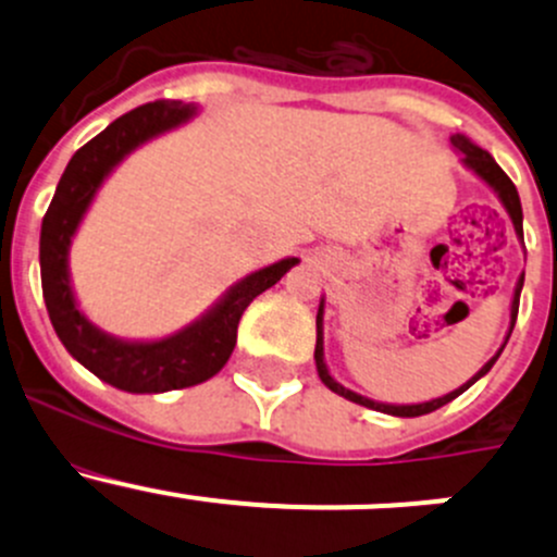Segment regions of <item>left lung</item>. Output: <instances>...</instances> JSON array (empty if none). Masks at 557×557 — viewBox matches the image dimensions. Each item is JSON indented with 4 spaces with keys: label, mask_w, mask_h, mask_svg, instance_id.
Instances as JSON below:
<instances>
[{
    "label": "left lung",
    "mask_w": 557,
    "mask_h": 557,
    "mask_svg": "<svg viewBox=\"0 0 557 557\" xmlns=\"http://www.w3.org/2000/svg\"><path fill=\"white\" fill-rule=\"evenodd\" d=\"M453 145H455V148L460 150V153H463L466 166H471V170H474L476 174H480V177L485 180V183L491 185L493 190H496L498 199H502V201H504V207H507L509 218H512L515 232H518L520 237H522V207H520V196H518V188H515L512 180L507 177V172H504L502 166H498L496 161H493V156L487 153V150L476 148V145H471L469 139L460 137V134H455V137H453ZM522 280H525V277H520L518 288H515V299H512V325H509V334H512L515 320H518V307H520ZM320 323H323V305H320V310H318V342H314V367H318L320 380H323V383L329 385L331 391H334V393H339V396H345V398H350V401L361 404V407L377 409V412H387V414H398V418H420V414L436 412V409H440V407H445V404H450L453 398H458L460 393L466 391V387L474 385L476 380L482 377V374L491 372V367H493V363H496V358L502 356V350H504V347H502V350H498L496 356H493L491 361H487L485 367H482L480 372H476L474 377L469 380V383L460 385L458 391L447 393V396H442V398H434V401H425V404H407V407H393V404H377V401H369V398H363V396H358V393L347 391V387H342L339 383H336L334 377H331L329 369H325V363H323V334H320ZM507 339H509V336H507ZM504 345H507V342H504Z\"/></svg>",
    "instance_id": "left-lung-1"
}]
</instances>
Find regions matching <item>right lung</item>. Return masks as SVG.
<instances>
[{"mask_svg":"<svg viewBox=\"0 0 557 557\" xmlns=\"http://www.w3.org/2000/svg\"><path fill=\"white\" fill-rule=\"evenodd\" d=\"M194 107L156 99L112 121L102 134L83 145L66 164L39 234V272L50 323L72 358L104 383L128 393H164L215 377L237 345V325L258 294L280 283L299 258H285L252 272L228 290L226 299L180 334L161 342H121L88 323L75 305L66 274V247L91 205L107 172L145 139L188 121Z\"/></svg>","mask_w":557,"mask_h":557,"instance_id":"right-lung-1","label":"right lung"}]
</instances>
